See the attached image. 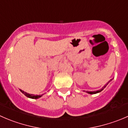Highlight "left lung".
Instances as JSON below:
<instances>
[{
	"label": "left lung",
	"mask_w": 128,
	"mask_h": 128,
	"mask_svg": "<svg viewBox=\"0 0 128 128\" xmlns=\"http://www.w3.org/2000/svg\"><path fill=\"white\" fill-rule=\"evenodd\" d=\"M111 80H112V79H111V80H109V81H108V82L107 84H106V85H105L104 86L103 88H102V89H101V90H96V91H92H92H89H89H88V92H88V93H89V94H96V93H98V92H101V90H103V89H104V88H106V86H107L108 84V83L110 82L111 81Z\"/></svg>",
	"instance_id": "1"
}]
</instances>
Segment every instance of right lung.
Returning a JSON list of instances; mask_svg holds the SVG:
<instances>
[{
  "label": "right lung",
  "mask_w": 128,
  "mask_h": 128,
  "mask_svg": "<svg viewBox=\"0 0 128 128\" xmlns=\"http://www.w3.org/2000/svg\"><path fill=\"white\" fill-rule=\"evenodd\" d=\"M21 92H22V93H23L26 96H27V97L29 98H31V99H38L39 98H40L42 96V95H34V94H28V93L26 92H24V90H20Z\"/></svg>",
  "instance_id": "1"
}]
</instances>
